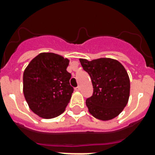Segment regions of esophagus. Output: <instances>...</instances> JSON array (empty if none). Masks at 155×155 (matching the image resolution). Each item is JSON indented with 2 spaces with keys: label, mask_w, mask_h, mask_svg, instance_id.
I'll list each match as a JSON object with an SVG mask.
<instances>
[{
  "label": "esophagus",
  "mask_w": 155,
  "mask_h": 155,
  "mask_svg": "<svg viewBox=\"0 0 155 155\" xmlns=\"http://www.w3.org/2000/svg\"><path fill=\"white\" fill-rule=\"evenodd\" d=\"M75 91H80V86H78L77 87H75Z\"/></svg>",
  "instance_id": "1"
}]
</instances>
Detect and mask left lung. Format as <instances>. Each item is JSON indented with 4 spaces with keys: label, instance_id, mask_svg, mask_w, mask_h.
I'll use <instances>...</instances> for the list:
<instances>
[{
    "label": "left lung",
    "instance_id": "1",
    "mask_svg": "<svg viewBox=\"0 0 155 155\" xmlns=\"http://www.w3.org/2000/svg\"><path fill=\"white\" fill-rule=\"evenodd\" d=\"M80 62L93 86V94L86 100L89 113L101 120L117 117L130 97V78L125 68L120 62L109 58L92 61L80 58Z\"/></svg>",
    "mask_w": 155,
    "mask_h": 155
}]
</instances>
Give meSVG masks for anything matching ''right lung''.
I'll use <instances>...</instances> for the list:
<instances>
[{
	"mask_svg": "<svg viewBox=\"0 0 155 155\" xmlns=\"http://www.w3.org/2000/svg\"><path fill=\"white\" fill-rule=\"evenodd\" d=\"M69 59L54 53H40L23 73V93L31 110L45 119L65 111L72 94Z\"/></svg>",
	"mask_w": 155,
	"mask_h": 155,
	"instance_id": "1",
	"label": "right lung"
}]
</instances>
